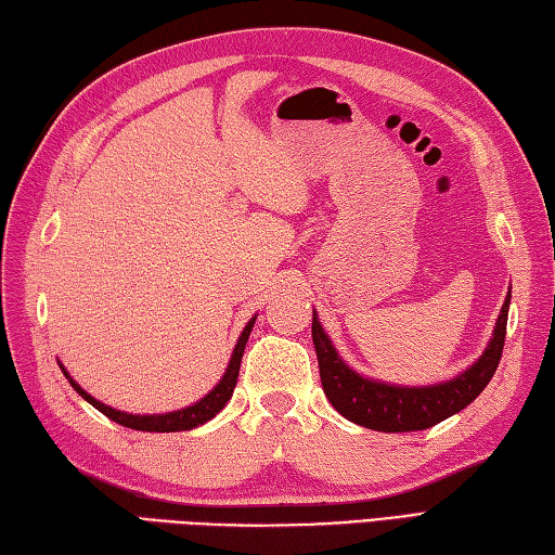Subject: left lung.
I'll return each instance as SVG.
<instances>
[{
    "label": "left lung",
    "instance_id": "obj_1",
    "mask_svg": "<svg viewBox=\"0 0 555 555\" xmlns=\"http://www.w3.org/2000/svg\"><path fill=\"white\" fill-rule=\"evenodd\" d=\"M508 306L511 292L501 306L487 349L473 365H467L463 373L451 379L423 387L393 385V382H382L356 373L337 353L335 344H332L327 332L320 325L318 313L313 311L311 335L325 397L347 421L367 429H377V433H415V429H427L447 421V417L463 411L465 405H470L489 385V379L494 377L503 341H506Z\"/></svg>",
    "mask_w": 555,
    "mask_h": 555
}]
</instances>
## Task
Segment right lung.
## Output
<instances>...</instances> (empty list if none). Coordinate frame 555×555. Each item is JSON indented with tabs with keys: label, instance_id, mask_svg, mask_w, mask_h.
Here are the masks:
<instances>
[{
	"label": "right lung",
	"instance_id": "right-lung-1",
	"mask_svg": "<svg viewBox=\"0 0 555 555\" xmlns=\"http://www.w3.org/2000/svg\"><path fill=\"white\" fill-rule=\"evenodd\" d=\"M256 323V315L249 320V323L244 325L242 335L235 344V349H232V356H230V363L225 367L223 377L218 379V385L206 393V397H202L196 403L192 405H184V409L180 411H170V413H146V415H140V413H126V411H118V409H111V405L96 401L92 393L85 391L76 379H73L68 375V371L64 365H61L59 361V367L61 373L66 375V379L70 382V387L76 389L80 397L92 403L96 411L104 413L106 417H111V421L122 425V427H130V429H140V433H184V429H192V427H199L204 423L211 421V417H216L220 411L225 409V403L230 401L232 391H235V385H237V375H240V365H242V356H244V347H246V339H249L251 335V327Z\"/></svg>",
	"mask_w": 555,
	"mask_h": 555
}]
</instances>
